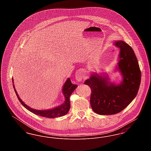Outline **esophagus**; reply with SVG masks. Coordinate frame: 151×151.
Returning <instances> with one entry per match:
<instances>
[{
	"mask_svg": "<svg viewBox=\"0 0 151 151\" xmlns=\"http://www.w3.org/2000/svg\"><path fill=\"white\" fill-rule=\"evenodd\" d=\"M84 71L83 70H78L75 73V79L78 81H80L83 78Z\"/></svg>",
	"mask_w": 151,
	"mask_h": 151,
	"instance_id": "esophagus-1",
	"label": "esophagus"
}]
</instances>
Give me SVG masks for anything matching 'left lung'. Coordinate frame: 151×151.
<instances>
[{"label": "left lung", "mask_w": 151, "mask_h": 151, "mask_svg": "<svg viewBox=\"0 0 151 151\" xmlns=\"http://www.w3.org/2000/svg\"><path fill=\"white\" fill-rule=\"evenodd\" d=\"M114 45L120 49L116 69L122 81L116 84L110 81L108 74L92 73L84 84L92 90L90 103L94 112L100 115H113L126 108L135 98L141 81V72L132 47L123 41Z\"/></svg>", "instance_id": "obj_1"}]
</instances>
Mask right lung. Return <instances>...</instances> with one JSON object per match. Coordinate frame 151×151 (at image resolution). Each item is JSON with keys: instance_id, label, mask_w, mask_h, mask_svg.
Wrapping results in <instances>:
<instances>
[{"instance_id": "right-lung-1", "label": "right lung", "mask_w": 151, "mask_h": 151, "mask_svg": "<svg viewBox=\"0 0 151 151\" xmlns=\"http://www.w3.org/2000/svg\"><path fill=\"white\" fill-rule=\"evenodd\" d=\"M12 83H13V86L14 88V92L16 94L21 102L22 105L24 108H26L27 110H28L30 112L35 114L36 115L41 116L43 117L46 118H54L58 116H62L63 115H65L69 111L70 109V97L72 92L75 91V89L77 88L78 86L76 84H73L70 78H68L65 81L63 88H62V92L65 96V102L61 104L60 105L57 106L55 108H52L51 109L48 110H36L33 108H30L29 106L26 105L21 99L19 97L17 92L14 88V79L12 78Z\"/></svg>"}]
</instances>
